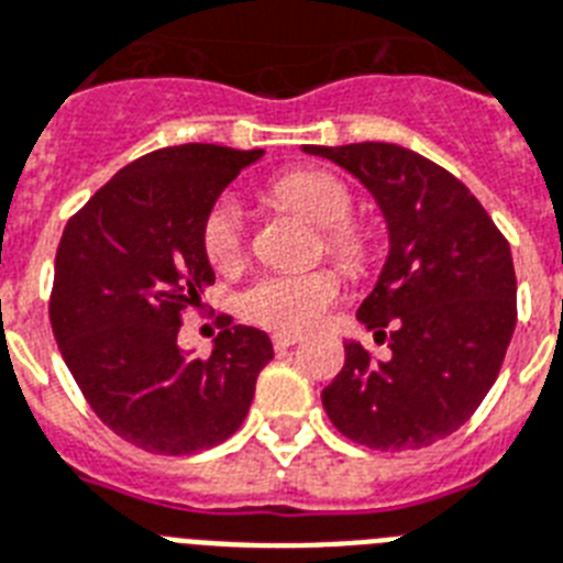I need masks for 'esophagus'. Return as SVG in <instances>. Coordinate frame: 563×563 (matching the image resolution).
<instances>
[{
	"instance_id": "34e87169",
	"label": "esophagus",
	"mask_w": 563,
	"mask_h": 563,
	"mask_svg": "<svg viewBox=\"0 0 563 563\" xmlns=\"http://www.w3.org/2000/svg\"><path fill=\"white\" fill-rule=\"evenodd\" d=\"M274 350H289V346H295L297 341H300V335H295V332H274Z\"/></svg>"
}]
</instances>
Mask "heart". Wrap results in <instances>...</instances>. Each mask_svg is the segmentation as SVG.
<instances>
[{"instance_id":"b5f03b06","label":"heart","mask_w":563,"mask_h":563,"mask_svg":"<svg viewBox=\"0 0 563 563\" xmlns=\"http://www.w3.org/2000/svg\"><path fill=\"white\" fill-rule=\"evenodd\" d=\"M274 199L291 210H300L303 217L329 228V249L346 263H364L367 260V240L346 219L353 213V196L338 178L327 173H289L272 187ZM242 208L234 199H219L205 219V251L217 268L234 266L242 251ZM338 297V280L332 272L314 268V272H277L260 277L245 297L242 309L251 321L263 323L280 332H303L321 321L332 300Z\"/></svg>"}]
</instances>
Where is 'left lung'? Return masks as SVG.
I'll use <instances>...</instances> for the list:
<instances>
[{
    "label": "left lung",
    "mask_w": 563,
    "mask_h": 563,
    "mask_svg": "<svg viewBox=\"0 0 563 563\" xmlns=\"http://www.w3.org/2000/svg\"><path fill=\"white\" fill-rule=\"evenodd\" d=\"M303 153L358 178L387 225V260L358 321L376 338L390 329V358L346 338L323 410L376 451L431 445L479 408L500 373L518 321L509 242L460 178L413 150L364 141Z\"/></svg>",
    "instance_id": "left-lung-1"
}]
</instances>
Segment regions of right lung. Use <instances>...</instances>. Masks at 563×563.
<instances>
[{
  "label": "right lung",
  "instance_id": "obj_1",
  "mask_svg": "<svg viewBox=\"0 0 563 563\" xmlns=\"http://www.w3.org/2000/svg\"><path fill=\"white\" fill-rule=\"evenodd\" d=\"M263 150L178 144L141 155L68 219L54 260L52 329L77 387L132 445L185 456L225 442L245 419L263 329L231 327L210 358L178 346L185 306L213 283L205 219Z\"/></svg>",
  "mask_w": 563,
  "mask_h": 563
}]
</instances>
